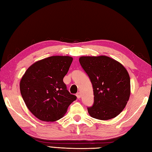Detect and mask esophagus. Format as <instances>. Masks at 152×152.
Here are the masks:
<instances>
[{"instance_id": "1", "label": "esophagus", "mask_w": 152, "mask_h": 152, "mask_svg": "<svg viewBox=\"0 0 152 152\" xmlns=\"http://www.w3.org/2000/svg\"><path fill=\"white\" fill-rule=\"evenodd\" d=\"M76 96H77V98H78V99H80V97H81V95H80V93H77Z\"/></svg>"}]
</instances>
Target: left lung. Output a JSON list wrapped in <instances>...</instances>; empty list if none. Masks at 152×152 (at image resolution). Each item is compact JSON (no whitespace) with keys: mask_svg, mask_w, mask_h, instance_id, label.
Returning <instances> with one entry per match:
<instances>
[{"mask_svg":"<svg viewBox=\"0 0 152 152\" xmlns=\"http://www.w3.org/2000/svg\"><path fill=\"white\" fill-rule=\"evenodd\" d=\"M79 61L93 85L94 103L88 108L89 114L101 120L116 117L130 97L127 70L118 61L106 56H82Z\"/></svg>","mask_w":152,"mask_h":152,"instance_id":"obj_1","label":"left lung"}]
</instances>
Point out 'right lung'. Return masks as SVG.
Wrapping results in <instances>:
<instances>
[{
	"mask_svg": "<svg viewBox=\"0 0 152 152\" xmlns=\"http://www.w3.org/2000/svg\"><path fill=\"white\" fill-rule=\"evenodd\" d=\"M73 58L56 56L38 61L28 68L19 84L27 107L43 121L63 118L68 107L76 99L63 82Z\"/></svg>",
	"mask_w": 152,
	"mask_h": 152,
	"instance_id": "1",
	"label": "right lung"
}]
</instances>
